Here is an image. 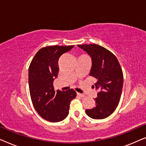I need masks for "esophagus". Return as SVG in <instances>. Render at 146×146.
Wrapping results in <instances>:
<instances>
[{"label": "esophagus", "instance_id": "esophagus-1", "mask_svg": "<svg viewBox=\"0 0 146 146\" xmlns=\"http://www.w3.org/2000/svg\"><path fill=\"white\" fill-rule=\"evenodd\" d=\"M77 95L78 96L81 97V98H83V97L85 96V95L84 94H80V93H77Z\"/></svg>", "mask_w": 146, "mask_h": 146}]
</instances>
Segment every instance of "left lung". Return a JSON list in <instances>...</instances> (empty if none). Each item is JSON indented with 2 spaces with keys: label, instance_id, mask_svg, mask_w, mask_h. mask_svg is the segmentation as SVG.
Segmentation results:
<instances>
[{
  "label": "left lung",
  "instance_id": "obj_1",
  "mask_svg": "<svg viewBox=\"0 0 146 146\" xmlns=\"http://www.w3.org/2000/svg\"><path fill=\"white\" fill-rule=\"evenodd\" d=\"M91 58L90 76L97 80L93 88L98 90L96 106L86 110L92 119H101L110 115L118 105L123 87V72L117 58L110 51L101 46L78 45Z\"/></svg>",
  "mask_w": 146,
  "mask_h": 146
}]
</instances>
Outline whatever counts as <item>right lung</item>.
Masks as SVG:
<instances>
[{
    "label": "right lung",
    "instance_id": "right-lung-1",
    "mask_svg": "<svg viewBox=\"0 0 146 146\" xmlns=\"http://www.w3.org/2000/svg\"><path fill=\"white\" fill-rule=\"evenodd\" d=\"M74 46H50L41 48L34 57L29 69L30 94L38 113L51 122L62 121L68 116L70 102L76 96L72 89L54 90L53 82L59 71L58 60Z\"/></svg>",
    "mask_w": 146,
    "mask_h": 146
}]
</instances>
